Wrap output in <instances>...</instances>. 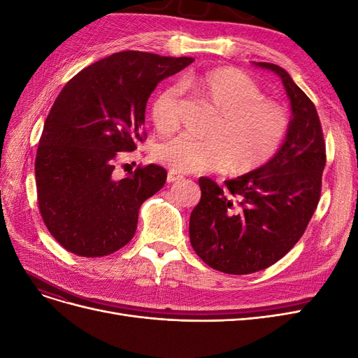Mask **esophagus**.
<instances>
[{
  "mask_svg": "<svg viewBox=\"0 0 358 358\" xmlns=\"http://www.w3.org/2000/svg\"><path fill=\"white\" fill-rule=\"evenodd\" d=\"M183 176L182 175H178V173H175V171H169L167 173V182H170V183H173V182H176V180H180Z\"/></svg>",
  "mask_w": 358,
  "mask_h": 358,
  "instance_id": "1",
  "label": "esophagus"
}]
</instances>
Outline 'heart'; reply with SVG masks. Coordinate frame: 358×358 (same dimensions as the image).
Instances as JSON below:
<instances>
[{"mask_svg":"<svg viewBox=\"0 0 358 358\" xmlns=\"http://www.w3.org/2000/svg\"><path fill=\"white\" fill-rule=\"evenodd\" d=\"M180 85L201 96L220 115L209 140L179 134L159 143L154 152L159 164L175 173L225 169L242 175L264 166L278 152L288 131V113L280 104L264 100L263 91L249 76L236 69H215L187 74ZM150 115L159 131L176 127L179 92L175 86L157 95Z\"/></svg>","mask_w":358,"mask_h":358,"instance_id":"obj_1","label":"heart"}]
</instances>
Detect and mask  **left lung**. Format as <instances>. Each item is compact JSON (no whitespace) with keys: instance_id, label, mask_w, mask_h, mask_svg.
<instances>
[{"instance_id":"8db88e82","label":"left lung","mask_w":358,"mask_h":358,"mask_svg":"<svg viewBox=\"0 0 358 358\" xmlns=\"http://www.w3.org/2000/svg\"><path fill=\"white\" fill-rule=\"evenodd\" d=\"M291 104L284 143L273 158L224 185L200 178L201 199L189 218L196 254L215 270L248 275L282 258L305 233L321 196L326 143L315 106L276 64Z\"/></svg>"}]
</instances>
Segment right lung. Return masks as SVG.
<instances>
[{"mask_svg": "<svg viewBox=\"0 0 358 358\" xmlns=\"http://www.w3.org/2000/svg\"><path fill=\"white\" fill-rule=\"evenodd\" d=\"M192 61L117 52L59 92L38 143L36 182L43 221L67 251L104 257L133 239L140 206L164 187L167 171L149 164L117 178L115 164L143 142L146 103L157 85Z\"/></svg>", "mask_w": 358, "mask_h": 358, "instance_id": "1", "label": "right lung"}]
</instances>
